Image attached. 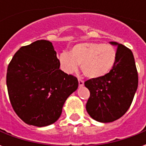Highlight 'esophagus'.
I'll return each mask as SVG.
<instances>
[{
  "label": "esophagus",
  "mask_w": 146,
  "mask_h": 146,
  "mask_svg": "<svg viewBox=\"0 0 146 146\" xmlns=\"http://www.w3.org/2000/svg\"><path fill=\"white\" fill-rule=\"evenodd\" d=\"M78 83H79V85L80 86H83V85H84V81H83V80L81 79H80V78H78Z\"/></svg>",
  "instance_id": "34e87169"
}]
</instances>
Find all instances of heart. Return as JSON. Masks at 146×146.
<instances>
[{
    "mask_svg": "<svg viewBox=\"0 0 146 146\" xmlns=\"http://www.w3.org/2000/svg\"><path fill=\"white\" fill-rule=\"evenodd\" d=\"M116 60L114 47L96 42L80 43L72 47L70 52L63 51L58 55L61 68L66 73L75 72L80 64L83 73L92 79L106 76L113 68Z\"/></svg>",
    "mask_w": 146,
    "mask_h": 146,
    "instance_id": "obj_1",
    "label": "heart"
}]
</instances>
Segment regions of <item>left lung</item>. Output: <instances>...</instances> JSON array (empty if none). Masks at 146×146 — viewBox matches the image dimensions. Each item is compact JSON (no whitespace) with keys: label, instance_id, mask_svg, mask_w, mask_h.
Segmentation results:
<instances>
[{"label":"left lung","instance_id":"8db88e82","mask_svg":"<svg viewBox=\"0 0 146 146\" xmlns=\"http://www.w3.org/2000/svg\"><path fill=\"white\" fill-rule=\"evenodd\" d=\"M116 60L106 76L90 79L84 85L90 92L86 110L96 121L110 123L128 110L138 88V76L135 58L128 48L116 42Z\"/></svg>","mask_w":146,"mask_h":146}]
</instances>
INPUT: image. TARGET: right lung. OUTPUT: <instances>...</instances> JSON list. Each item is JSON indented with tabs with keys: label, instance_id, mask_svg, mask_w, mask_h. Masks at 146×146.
Wrapping results in <instances>:
<instances>
[{
	"label": "right lung",
	"instance_id": "right-lung-1",
	"mask_svg": "<svg viewBox=\"0 0 146 146\" xmlns=\"http://www.w3.org/2000/svg\"><path fill=\"white\" fill-rule=\"evenodd\" d=\"M52 43L40 40L19 49L8 66L6 83L13 110L29 125L56 122L77 78L59 69Z\"/></svg>",
	"mask_w": 146,
	"mask_h": 146
}]
</instances>
